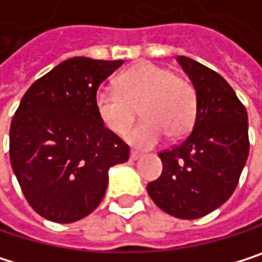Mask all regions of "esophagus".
<instances>
[{"instance_id": "obj_1", "label": "esophagus", "mask_w": 262, "mask_h": 262, "mask_svg": "<svg viewBox=\"0 0 262 262\" xmlns=\"http://www.w3.org/2000/svg\"><path fill=\"white\" fill-rule=\"evenodd\" d=\"M142 157V154L139 152V151H131V154H129V159L131 160H137V159H140Z\"/></svg>"}]
</instances>
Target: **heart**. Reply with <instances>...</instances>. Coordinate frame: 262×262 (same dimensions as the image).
Masks as SVG:
<instances>
[{"mask_svg":"<svg viewBox=\"0 0 262 262\" xmlns=\"http://www.w3.org/2000/svg\"><path fill=\"white\" fill-rule=\"evenodd\" d=\"M196 91L190 81L154 63H142L119 77L117 88H100L95 110L113 133H123L136 119L137 108L145 119L125 133L128 143L151 148L167 133L171 139L185 136L196 116Z\"/></svg>","mask_w":262,"mask_h":262,"instance_id":"b5f03b06","label":"heart"}]
</instances>
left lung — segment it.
Returning a JSON list of instances; mask_svg holds the SVG:
<instances>
[{
    "mask_svg": "<svg viewBox=\"0 0 262 262\" xmlns=\"http://www.w3.org/2000/svg\"><path fill=\"white\" fill-rule=\"evenodd\" d=\"M196 91V119L179 145L159 152L162 174L146 185L152 202L181 219L202 217L230 198L249 156L247 111L217 72L179 55Z\"/></svg>",
    "mask_w": 262,
    "mask_h": 262,
    "instance_id": "1",
    "label": "left lung"
}]
</instances>
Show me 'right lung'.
<instances>
[{"label":"right lung","mask_w":262,"mask_h":262,"mask_svg":"<svg viewBox=\"0 0 262 262\" xmlns=\"http://www.w3.org/2000/svg\"><path fill=\"white\" fill-rule=\"evenodd\" d=\"M122 64L69 58L27 89L12 119V170L29 205L52 222L92 213L106 193L110 168L129 157V146L95 110L97 89Z\"/></svg>","instance_id":"right-lung-1"}]
</instances>
